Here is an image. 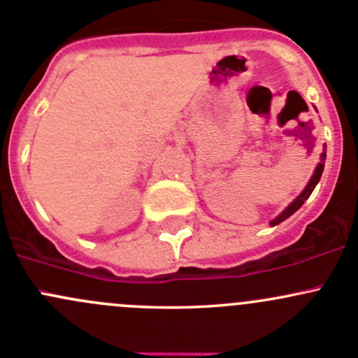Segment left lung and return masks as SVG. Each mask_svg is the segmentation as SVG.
Returning a JSON list of instances; mask_svg holds the SVG:
<instances>
[{
  "mask_svg": "<svg viewBox=\"0 0 358 358\" xmlns=\"http://www.w3.org/2000/svg\"><path fill=\"white\" fill-rule=\"evenodd\" d=\"M324 162H326V145L322 146V153H320V162H319V164H317L314 174H312V178L307 182V186H305V189L301 191V193L298 194V196L294 198V200L291 201V203L286 206V208L282 210V212L279 213L278 217H275V219H272L271 222H268V224H271V226H278V224H281L282 220H286V219H288V217L293 215V213L296 212V210L305 203V200H307V198L310 196L312 191H314V187L317 186V182H319V180H320V176H322V171H324Z\"/></svg>",
  "mask_w": 358,
  "mask_h": 358,
  "instance_id": "obj_1",
  "label": "left lung"
}]
</instances>
